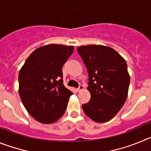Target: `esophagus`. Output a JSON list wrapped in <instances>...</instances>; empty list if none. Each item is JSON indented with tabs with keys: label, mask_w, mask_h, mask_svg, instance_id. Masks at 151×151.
<instances>
[{
	"label": "esophagus",
	"mask_w": 151,
	"mask_h": 151,
	"mask_svg": "<svg viewBox=\"0 0 151 151\" xmlns=\"http://www.w3.org/2000/svg\"><path fill=\"white\" fill-rule=\"evenodd\" d=\"M83 89H84V86H83V85H79V87H78V88H77V91L79 92V91H81L83 90Z\"/></svg>",
	"instance_id": "esophagus-1"
}]
</instances>
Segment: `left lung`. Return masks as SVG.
Masks as SVG:
<instances>
[{
    "label": "left lung",
    "instance_id": "1",
    "mask_svg": "<svg viewBox=\"0 0 151 151\" xmlns=\"http://www.w3.org/2000/svg\"><path fill=\"white\" fill-rule=\"evenodd\" d=\"M88 73L91 99L82 104L85 113L96 122L115 116L127 98L130 77L127 63L114 49L103 45L77 47Z\"/></svg>",
    "mask_w": 151,
    "mask_h": 151
}]
</instances>
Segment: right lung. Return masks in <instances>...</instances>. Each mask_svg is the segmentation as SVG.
I'll return each mask as SVG.
<instances>
[{"instance_id": "1", "label": "right lung", "mask_w": 151, "mask_h": 151, "mask_svg": "<svg viewBox=\"0 0 151 151\" xmlns=\"http://www.w3.org/2000/svg\"><path fill=\"white\" fill-rule=\"evenodd\" d=\"M74 47L48 45L30 54L19 73V94L35 120L55 122L63 116L73 92L63 85L62 67Z\"/></svg>"}]
</instances>
